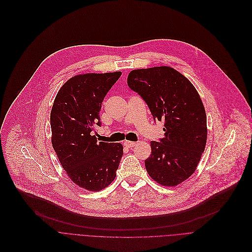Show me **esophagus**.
Returning <instances> with one entry per match:
<instances>
[{"mask_svg":"<svg viewBox=\"0 0 252 252\" xmlns=\"http://www.w3.org/2000/svg\"><path fill=\"white\" fill-rule=\"evenodd\" d=\"M124 145L126 146V147H128V148H132V147H135L136 145H137V143L136 142H133V141H124Z\"/></svg>","mask_w":252,"mask_h":252,"instance_id":"1","label":"esophagus"}]
</instances>
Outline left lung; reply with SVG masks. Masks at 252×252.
<instances>
[{"label": "left lung", "instance_id": "left-lung-1", "mask_svg": "<svg viewBox=\"0 0 252 252\" xmlns=\"http://www.w3.org/2000/svg\"><path fill=\"white\" fill-rule=\"evenodd\" d=\"M128 86L145 100L155 120L165 122L160 142H151L145 167L158 184L176 187L195 171L205 151L208 127L202 99L192 83L170 66L132 70Z\"/></svg>", "mask_w": 252, "mask_h": 252}]
</instances>
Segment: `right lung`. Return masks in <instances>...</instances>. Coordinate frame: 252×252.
Here are the masks:
<instances>
[{"instance_id": "right-lung-1", "label": "right lung", "mask_w": 252, "mask_h": 252, "mask_svg": "<svg viewBox=\"0 0 252 252\" xmlns=\"http://www.w3.org/2000/svg\"><path fill=\"white\" fill-rule=\"evenodd\" d=\"M121 71L82 73L59 90L50 111L52 144L62 167L78 187L99 191L116 177L123 156L121 143L97 142L102 101Z\"/></svg>"}]
</instances>
